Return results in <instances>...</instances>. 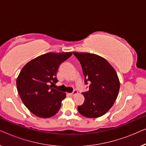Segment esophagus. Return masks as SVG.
<instances>
[{
	"mask_svg": "<svg viewBox=\"0 0 146 146\" xmlns=\"http://www.w3.org/2000/svg\"><path fill=\"white\" fill-rule=\"evenodd\" d=\"M78 94V91L76 90H74L73 91V92L70 93L69 95L71 96H74V94Z\"/></svg>",
	"mask_w": 146,
	"mask_h": 146,
	"instance_id": "esophagus-1",
	"label": "esophagus"
}]
</instances>
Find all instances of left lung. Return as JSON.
<instances>
[{"label": "left lung", "instance_id": "1", "mask_svg": "<svg viewBox=\"0 0 146 146\" xmlns=\"http://www.w3.org/2000/svg\"><path fill=\"white\" fill-rule=\"evenodd\" d=\"M81 64L88 91L83 92L84 102L78 106L79 113L86 117H98L112 106L119 90L116 72L104 58L94 54L73 52Z\"/></svg>", "mask_w": 146, "mask_h": 146}]
</instances>
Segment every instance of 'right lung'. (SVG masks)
Segmentation results:
<instances>
[{"instance_id": "obj_1", "label": "right lung", "mask_w": 146, "mask_h": 146, "mask_svg": "<svg viewBox=\"0 0 146 146\" xmlns=\"http://www.w3.org/2000/svg\"><path fill=\"white\" fill-rule=\"evenodd\" d=\"M72 54L70 52L46 53L29 62L21 70L17 79V90L23 102L33 114L47 118L58 111L66 93L52 88V85L58 82L59 66Z\"/></svg>"}]
</instances>
